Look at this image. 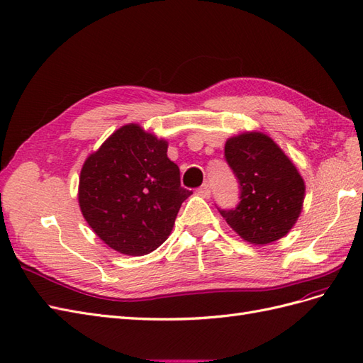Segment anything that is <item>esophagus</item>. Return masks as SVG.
<instances>
[{
  "label": "esophagus",
  "instance_id": "34e87169",
  "mask_svg": "<svg viewBox=\"0 0 363 363\" xmlns=\"http://www.w3.org/2000/svg\"><path fill=\"white\" fill-rule=\"evenodd\" d=\"M198 194H199V196H202V198H210V194H211V187H210V184H208V182H205L201 189H198Z\"/></svg>",
  "mask_w": 363,
  "mask_h": 363
}]
</instances>
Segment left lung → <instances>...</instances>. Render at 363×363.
Masks as SVG:
<instances>
[{"instance_id":"obj_1","label":"left lung","mask_w":363,"mask_h":363,"mask_svg":"<svg viewBox=\"0 0 363 363\" xmlns=\"http://www.w3.org/2000/svg\"><path fill=\"white\" fill-rule=\"evenodd\" d=\"M225 158L240 184V202L219 210L243 240L267 245L292 230L303 210L306 185L295 164L263 132L226 140Z\"/></svg>"}]
</instances>
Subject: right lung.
Wrapping results in <instances>:
<instances>
[{"instance_id":"right-lung-1","label":"right lung","mask_w":363,"mask_h":363,"mask_svg":"<svg viewBox=\"0 0 363 363\" xmlns=\"http://www.w3.org/2000/svg\"><path fill=\"white\" fill-rule=\"evenodd\" d=\"M169 143L129 123L85 160L79 205L100 239L124 255H146L170 235L182 202L179 167Z\"/></svg>"}]
</instances>
